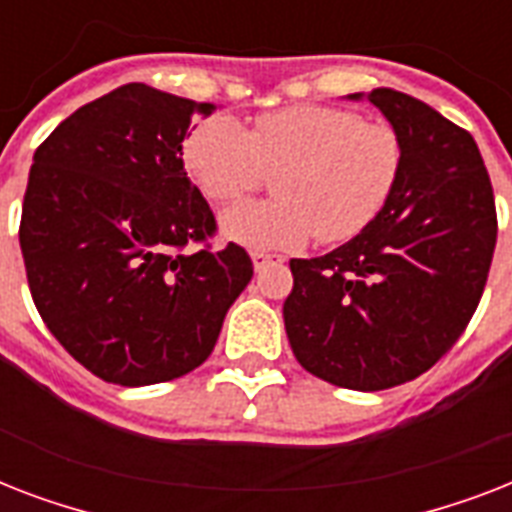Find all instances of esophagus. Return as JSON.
Returning <instances> with one entry per match:
<instances>
[{"label": "esophagus", "mask_w": 512, "mask_h": 512, "mask_svg": "<svg viewBox=\"0 0 512 512\" xmlns=\"http://www.w3.org/2000/svg\"><path fill=\"white\" fill-rule=\"evenodd\" d=\"M273 263H284V257L268 255V252H252V265H255V271H263V268H268V265Z\"/></svg>", "instance_id": "1"}]
</instances>
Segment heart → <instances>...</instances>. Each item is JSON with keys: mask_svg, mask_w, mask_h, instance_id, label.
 <instances>
[{"mask_svg": "<svg viewBox=\"0 0 512 512\" xmlns=\"http://www.w3.org/2000/svg\"><path fill=\"white\" fill-rule=\"evenodd\" d=\"M185 170L207 199L239 201L273 177L276 199L220 217L225 239L257 252L297 249L316 236L345 244L377 220L404 170V143L390 124L356 111L297 106L265 111L252 130L223 114L201 119L183 143Z\"/></svg>", "mask_w": 512, "mask_h": 512, "instance_id": "1", "label": "heart"}]
</instances>
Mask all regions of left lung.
Wrapping results in <instances>:
<instances>
[{"label": "left lung", "instance_id": "8db88e82", "mask_svg": "<svg viewBox=\"0 0 512 512\" xmlns=\"http://www.w3.org/2000/svg\"><path fill=\"white\" fill-rule=\"evenodd\" d=\"M366 98L404 143V170L377 220L324 257L292 260L284 327L303 369L350 390L428 372L484 295L497 244L489 172L470 132L377 87Z\"/></svg>", "mask_w": 512, "mask_h": 512}]
</instances>
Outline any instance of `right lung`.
<instances>
[{"label":"right lung","instance_id":"right-lung-1","mask_svg":"<svg viewBox=\"0 0 512 512\" xmlns=\"http://www.w3.org/2000/svg\"><path fill=\"white\" fill-rule=\"evenodd\" d=\"M212 103L132 82L63 119L28 172L20 252L55 340L127 388L193 372L252 279L239 244L183 252L215 215L183 167V140Z\"/></svg>","mask_w":512,"mask_h":512}]
</instances>
